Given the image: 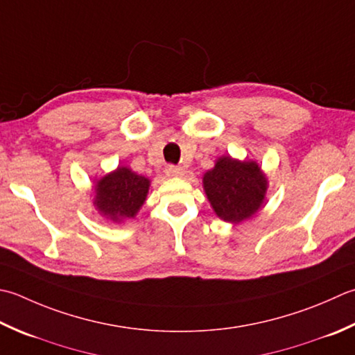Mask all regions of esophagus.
Masks as SVG:
<instances>
[{
  "instance_id": "esophagus-1",
  "label": "esophagus",
  "mask_w": 355,
  "mask_h": 355,
  "mask_svg": "<svg viewBox=\"0 0 355 355\" xmlns=\"http://www.w3.org/2000/svg\"><path fill=\"white\" fill-rule=\"evenodd\" d=\"M164 172H166V175H168V177H182L184 173V169L180 168V166L169 164V166H166Z\"/></svg>"
}]
</instances>
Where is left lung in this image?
<instances>
[{"mask_svg": "<svg viewBox=\"0 0 355 355\" xmlns=\"http://www.w3.org/2000/svg\"><path fill=\"white\" fill-rule=\"evenodd\" d=\"M203 184L215 214L231 223L252 217L265 200L266 178L255 162L218 158L215 168L205 173Z\"/></svg>", "mask_w": 355, "mask_h": 355, "instance_id": "left-lung-1", "label": "left lung"}]
</instances>
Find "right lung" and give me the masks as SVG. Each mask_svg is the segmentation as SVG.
I'll return each mask as SVG.
<instances>
[{
  "label": "right lung",
  "mask_w": 355,
  "mask_h": 355,
  "mask_svg": "<svg viewBox=\"0 0 355 355\" xmlns=\"http://www.w3.org/2000/svg\"><path fill=\"white\" fill-rule=\"evenodd\" d=\"M149 189V180L128 168H118L96 184L95 205L114 221L132 218L140 209Z\"/></svg>",
  "instance_id": "1"
}]
</instances>
